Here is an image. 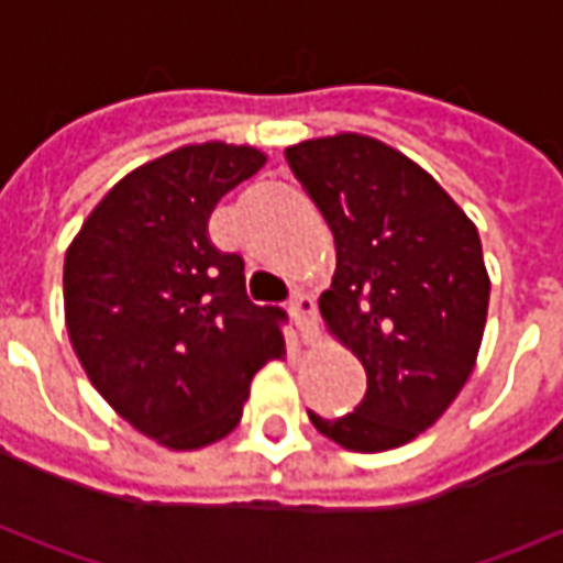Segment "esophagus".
<instances>
[{"mask_svg": "<svg viewBox=\"0 0 563 563\" xmlns=\"http://www.w3.org/2000/svg\"><path fill=\"white\" fill-rule=\"evenodd\" d=\"M313 310H317V307H313V298L307 292H295L292 298H289V313H292L295 322H298L307 334L313 331Z\"/></svg>", "mask_w": 563, "mask_h": 563, "instance_id": "34e87169", "label": "esophagus"}]
</instances>
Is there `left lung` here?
<instances>
[{
    "instance_id": "8db88e82",
    "label": "left lung",
    "mask_w": 563,
    "mask_h": 563,
    "mask_svg": "<svg viewBox=\"0 0 563 563\" xmlns=\"http://www.w3.org/2000/svg\"><path fill=\"white\" fill-rule=\"evenodd\" d=\"M286 162L334 234L338 268L319 310L367 374L353 413L310 422L353 452L404 446L446 413L476 365L492 289L479 232L383 141H301Z\"/></svg>"
}]
</instances>
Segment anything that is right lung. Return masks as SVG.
I'll list each match as a JSON object with an SVG mask.
<instances>
[{"label":"right lung","instance_id":"add662e5","mask_svg":"<svg viewBox=\"0 0 563 563\" xmlns=\"http://www.w3.org/2000/svg\"><path fill=\"white\" fill-rule=\"evenodd\" d=\"M265 165L256 147L189 144L126 174L66 253L71 346L90 383L168 449L217 443L250 383L286 353V310L246 298L244 258L210 244L229 189Z\"/></svg>","mask_w":563,"mask_h":563}]
</instances>
